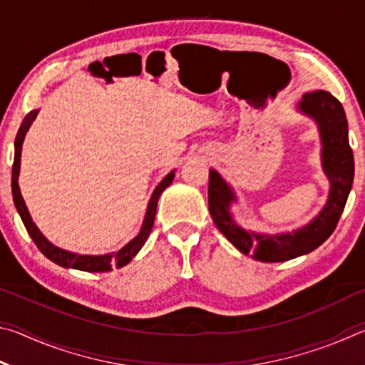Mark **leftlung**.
Returning <instances> with one entry per match:
<instances>
[{
	"instance_id": "1",
	"label": "left lung",
	"mask_w": 365,
	"mask_h": 365,
	"mask_svg": "<svg viewBox=\"0 0 365 365\" xmlns=\"http://www.w3.org/2000/svg\"><path fill=\"white\" fill-rule=\"evenodd\" d=\"M298 108L319 123L324 145V170L331 183L329 201L311 224L293 233L275 237L243 230L235 224L228 212V206L235 201L232 190L217 172L209 170L207 200L214 224L235 248L261 262L289 261L319 248L335 232L353 187L354 154L349 146L348 120L341 103L329 91L316 90L302 96Z\"/></svg>"
}]
</instances>
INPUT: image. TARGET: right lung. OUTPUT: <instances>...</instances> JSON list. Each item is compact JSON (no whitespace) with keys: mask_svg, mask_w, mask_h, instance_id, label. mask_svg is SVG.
<instances>
[{"mask_svg":"<svg viewBox=\"0 0 365 365\" xmlns=\"http://www.w3.org/2000/svg\"><path fill=\"white\" fill-rule=\"evenodd\" d=\"M36 115V110H32V113L26 115L22 125L17 132V137L14 141V164H12V197H14V205L17 207V212H19L21 219L26 225L27 232L30 235V238L34 240V243L36 245L43 255H45L49 261H53L54 264L61 265V267H71V269H77V270H83V272H109L113 267L120 269L123 265H127L135 257V255L141 250V246L145 245V242L150 237L151 228L154 225V217H156V207H158V200L163 191L169 187L174 180V172H170L164 177V180L160 182L154 193L151 196L150 205H148V211H146V217L143 222V227H141V232L137 235V238H133L130 243H128L125 248H122L120 251H117L115 255H106V256H78L73 255V252H67L64 250H59L56 246H53L48 240L43 237L40 233L38 228L35 227V224L30 219V214L26 207V202L22 200L21 190H19V183H17V177H19V165H21V148H22V141L24 137H26V132L29 130L30 123L34 122Z\"/></svg>","mask_w":365,"mask_h":365,"instance_id":"add662e5","label":"right lung"}]
</instances>
